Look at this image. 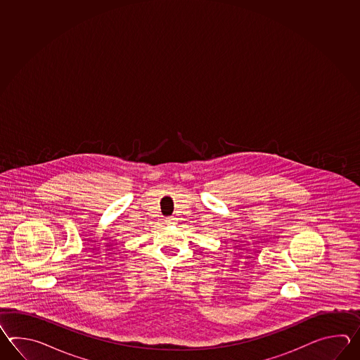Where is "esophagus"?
<instances>
[{
	"mask_svg": "<svg viewBox=\"0 0 360 360\" xmlns=\"http://www.w3.org/2000/svg\"><path fill=\"white\" fill-rule=\"evenodd\" d=\"M175 217L174 216H169L167 219H166V224H169V225H172V224H175Z\"/></svg>",
	"mask_w": 360,
	"mask_h": 360,
	"instance_id": "esophagus-1",
	"label": "esophagus"
}]
</instances>
